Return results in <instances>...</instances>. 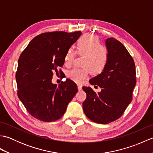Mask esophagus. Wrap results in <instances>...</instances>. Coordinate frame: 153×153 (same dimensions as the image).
<instances>
[{
  "mask_svg": "<svg viewBox=\"0 0 153 153\" xmlns=\"http://www.w3.org/2000/svg\"><path fill=\"white\" fill-rule=\"evenodd\" d=\"M77 89L79 91H81L82 89V85H77Z\"/></svg>",
  "mask_w": 153,
  "mask_h": 153,
  "instance_id": "1",
  "label": "esophagus"
}]
</instances>
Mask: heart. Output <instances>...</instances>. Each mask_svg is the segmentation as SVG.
I'll list each match as a JSON object with an SVG mask.
<instances>
[{"instance_id": "1", "label": "heart", "mask_w": 153, "mask_h": 153, "mask_svg": "<svg viewBox=\"0 0 153 153\" xmlns=\"http://www.w3.org/2000/svg\"><path fill=\"white\" fill-rule=\"evenodd\" d=\"M77 52L79 55H85L82 68H75L68 72V78L76 83H82L91 74L102 73L108 61V51L100 45L99 39L95 35L86 34L81 37L77 44ZM76 51L70 48L64 56V64L70 66L76 56Z\"/></svg>"}]
</instances>
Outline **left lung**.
<instances>
[{
	"label": "left lung",
	"instance_id": "left-lung-1",
	"mask_svg": "<svg viewBox=\"0 0 153 153\" xmlns=\"http://www.w3.org/2000/svg\"><path fill=\"white\" fill-rule=\"evenodd\" d=\"M108 61L101 74L90 79L91 85L102 89L96 93L83 87L87 98L83 102L84 113L91 121L106 124L118 120L132 100L136 84L135 65L126 48L114 38L106 40Z\"/></svg>",
	"mask_w": 153,
	"mask_h": 153
}]
</instances>
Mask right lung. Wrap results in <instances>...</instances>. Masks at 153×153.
Returning a JSON list of instances; mask_svg holds the SVG:
<instances>
[{
    "instance_id": "right-lung-1",
    "label": "right lung",
    "mask_w": 153,
    "mask_h": 153,
    "mask_svg": "<svg viewBox=\"0 0 153 153\" xmlns=\"http://www.w3.org/2000/svg\"><path fill=\"white\" fill-rule=\"evenodd\" d=\"M82 34L75 31L47 32L32 39L18 59L16 74L18 96L35 118L49 122L64 115L77 92V85L67 79L57 86L53 71L64 64V56Z\"/></svg>"
}]
</instances>
